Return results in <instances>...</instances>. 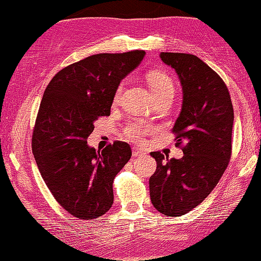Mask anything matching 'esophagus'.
I'll return each instance as SVG.
<instances>
[{
  "instance_id": "1",
  "label": "esophagus",
  "mask_w": 261,
  "mask_h": 261,
  "mask_svg": "<svg viewBox=\"0 0 261 261\" xmlns=\"http://www.w3.org/2000/svg\"><path fill=\"white\" fill-rule=\"evenodd\" d=\"M143 154H144L143 150L138 149V148H136V147L133 148V156H141V155H143Z\"/></svg>"
}]
</instances>
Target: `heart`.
<instances>
[{
	"instance_id": "b5f03b06",
	"label": "heart",
	"mask_w": 261,
	"mask_h": 261,
	"mask_svg": "<svg viewBox=\"0 0 261 261\" xmlns=\"http://www.w3.org/2000/svg\"><path fill=\"white\" fill-rule=\"evenodd\" d=\"M147 81L150 85L151 91H153L154 96L156 100L164 97H170L174 96V84L169 75L164 72H158L153 71L149 72L147 75ZM121 89H123V83L118 87L117 91H115V100H118L119 97ZM150 130L149 125L142 123V121H134V123L128 124L126 128H125V135L135 142H142L143 141L144 135Z\"/></svg>"
}]
</instances>
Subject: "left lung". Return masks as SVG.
I'll list each match as a JSON object with an SVG mask.
<instances>
[{
  "label": "left lung",
  "mask_w": 261,
  "mask_h": 261,
  "mask_svg": "<svg viewBox=\"0 0 261 261\" xmlns=\"http://www.w3.org/2000/svg\"><path fill=\"white\" fill-rule=\"evenodd\" d=\"M183 90L182 110L173 126L183 158L165 161L151 151L156 171L149 178L153 206L169 217L183 216L210 195L231 156L233 108L225 83L195 55L160 53Z\"/></svg>",
  "instance_id": "1"
}]
</instances>
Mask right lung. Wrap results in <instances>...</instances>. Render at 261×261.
Returning a JSON list of instances; mask_svg holds the SVG:
<instances>
[{"mask_svg":"<svg viewBox=\"0 0 261 261\" xmlns=\"http://www.w3.org/2000/svg\"><path fill=\"white\" fill-rule=\"evenodd\" d=\"M146 51L96 54L62 68L42 97L32 153L55 200L79 219L103 216L113 204V180L131 158L126 142L96 150L88 144L97 118L111 114L121 79Z\"/></svg>","mask_w":261,"mask_h":261,"instance_id":"add662e5","label":"right lung"}]
</instances>
